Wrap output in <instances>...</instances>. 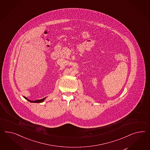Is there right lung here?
<instances>
[{"mask_svg": "<svg viewBox=\"0 0 150 150\" xmlns=\"http://www.w3.org/2000/svg\"><path fill=\"white\" fill-rule=\"evenodd\" d=\"M23 97L26 99V100H27L28 101H29V102H30V103H42V102H43V101H44L45 99H46V97L44 98H43V99H39V100H29L28 99V98H27L26 97Z\"/></svg>", "mask_w": 150, "mask_h": 150, "instance_id": "add662e5", "label": "right lung"}]
</instances>
